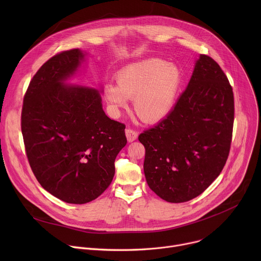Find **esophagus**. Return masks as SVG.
<instances>
[{
    "label": "esophagus",
    "instance_id": "34e87169",
    "mask_svg": "<svg viewBox=\"0 0 261 261\" xmlns=\"http://www.w3.org/2000/svg\"><path fill=\"white\" fill-rule=\"evenodd\" d=\"M125 132H126V136H127V139H128L129 142H132V141H134L137 138L138 134H137V132L135 130L128 128V129H126Z\"/></svg>",
    "mask_w": 261,
    "mask_h": 261
}]
</instances>
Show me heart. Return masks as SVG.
Masks as SVG:
<instances>
[{
    "label": "heart",
    "instance_id": "obj_1",
    "mask_svg": "<svg viewBox=\"0 0 261 261\" xmlns=\"http://www.w3.org/2000/svg\"><path fill=\"white\" fill-rule=\"evenodd\" d=\"M181 70L162 59H148L130 64L117 74V85L108 84L104 94L116 111L134 99V110L140 120L154 123L172 109L182 86Z\"/></svg>",
    "mask_w": 261,
    "mask_h": 261
}]
</instances>
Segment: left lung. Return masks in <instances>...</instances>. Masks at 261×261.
I'll use <instances>...</instances> for the list:
<instances>
[{
	"label": "left lung",
	"mask_w": 261,
	"mask_h": 261,
	"mask_svg": "<svg viewBox=\"0 0 261 261\" xmlns=\"http://www.w3.org/2000/svg\"><path fill=\"white\" fill-rule=\"evenodd\" d=\"M232 87L206 55L196 61L191 80L173 109L143 131V171L160 198L173 203L200 195L224 167L232 139Z\"/></svg>",
	"instance_id": "left-lung-1"
}]
</instances>
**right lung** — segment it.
Returning <instances> with one entry per match:
<instances>
[{"label":"right lung","instance_id":"add662e5","mask_svg":"<svg viewBox=\"0 0 261 261\" xmlns=\"http://www.w3.org/2000/svg\"><path fill=\"white\" fill-rule=\"evenodd\" d=\"M79 48L57 54L33 76L23 97L21 132L37 180L57 198L84 204L100 196L126 145V126L109 119L95 89L65 85L81 66Z\"/></svg>","mask_w":261,"mask_h":261}]
</instances>
